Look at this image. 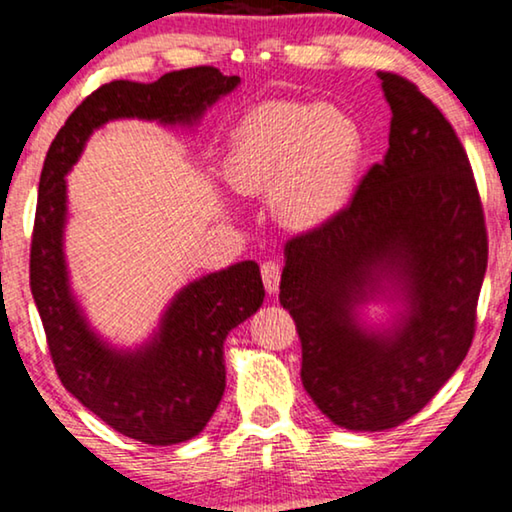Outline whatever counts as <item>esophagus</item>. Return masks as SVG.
<instances>
[{"label": "esophagus", "instance_id": "1", "mask_svg": "<svg viewBox=\"0 0 512 512\" xmlns=\"http://www.w3.org/2000/svg\"><path fill=\"white\" fill-rule=\"evenodd\" d=\"M280 271H283V266H280V262H276V259H269V262L262 264V280H264V287L269 294L278 292Z\"/></svg>", "mask_w": 512, "mask_h": 512}]
</instances>
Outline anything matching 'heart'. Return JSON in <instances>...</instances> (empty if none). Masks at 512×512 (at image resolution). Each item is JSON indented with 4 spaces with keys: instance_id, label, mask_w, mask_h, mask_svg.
I'll list each match as a JSON object with an SVG mask.
<instances>
[{
    "instance_id": "obj_1",
    "label": "heart",
    "mask_w": 512,
    "mask_h": 512,
    "mask_svg": "<svg viewBox=\"0 0 512 512\" xmlns=\"http://www.w3.org/2000/svg\"><path fill=\"white\" fill-rule=\"evenodd\" d=\"M362 162V132L331 104L271 102L234 129L225 178L239 194H271L287 227L318 229L348 206Z\"/></svg>"
}]
</instances>
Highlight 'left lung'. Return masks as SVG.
I'll return each instance as SVG.
<instances>
[{
	"label": "left lung",
	"mask_w": 512,
	"mask_h": 512,
	"mask_svg": "<svg viewBox=\"0 0 512 512\" xmlns=\"http://www.w3.org/2000/svg\"><path fill=\"white\" fill-rule=\"evenodd\" d=\"M390 148L334 220L285 243L280 304L301 341V383L338 427L383 431L427 406L464 362L487 269V229L469 155L408 78L378 71ZM404 301L371 332L356 308Z\"/></svg>",
	"instance_id": "left-lung-1"
}]
</instances>
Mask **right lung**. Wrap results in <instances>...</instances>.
Returning a JSON list of instances; mask_svg holds the SVG:
<instances>
[{"instance_id":"1","label":"right lung","mask_w":512,"mask_h":512,"mask_svg":"<svg viewBox=\"0 0 512 512\" xmlns=\"http://www.w3.org/2000/svg\"><path fill=\"white\" fill-rule=\"evenodd\" d=\"M239 83V76H222L215 67L169 71L155 83H106L69 115L41 169L30 287L55 371L85 408L122 436L148 445L190 441L213 417L225 392L222 343L264 301L259 266L248 259L194 280L176 294L146 345L115 350L90 329L71 294L62 250L64 176L90 134L109 120L192 125Z\"/></svg>"}]
</instances>
